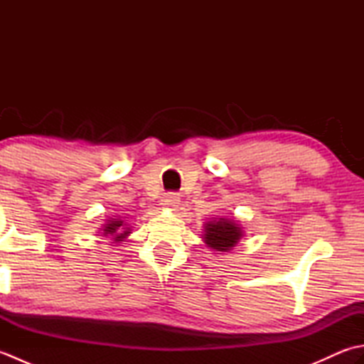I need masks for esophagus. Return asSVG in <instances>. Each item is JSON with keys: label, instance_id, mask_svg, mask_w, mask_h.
I'll list each match as a JSON object with an SVG mask.
<instances>
[{"label": "esophagus", "instance_id": "34e87169", "mask_svg": "<svg viewBox=\"0 0 364 364\" xmlns=\"http://www.w3.org/2000/svg\"><path fill=\"white\" fill-rule=\"evenodd\" d=\"M161 205L166 208H176L180 206V196L175 194V192H170V194H166L161 200Z\"/></svg>", "mask_w": 364, "mask_h": 364}]
</instances>
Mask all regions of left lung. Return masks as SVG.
Segmentation results:
<instances>
[{
	"label": "left lung",
	"instance_id": "left-lung-1",
	"mask_svg": "<svg viewBox=\"0 0 364 364\" xmlns=\"http://www.w3.org/2000/svg\"><path fill=\"white\" fill-rule=\"evenodd\" d=\"M203 242L215 252H230L242 237V228L233 219L220 218L205 223Z\"/></svg>",
	"mask_w": 364,
	"mask_h": 364
}]
</instances>
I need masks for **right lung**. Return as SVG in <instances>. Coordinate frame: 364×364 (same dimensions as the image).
Masks as SVG:
<instances>
[{"label": "right lung", "mask_w": 364, "mask_h": 364, "mask_svg": "<svg viewBox=\"0 0 364 364\" xmlns=\"http://www.w3.org/2000/svg\"><path fill=\"white\" fill-rule=\"evenodd\" d=\"M127 223L123 222L122 219H111V220H107L105 225H103V235L105 236H107V235H111L112 236V239H114V242H120V241H123V239H125L129 233H131V230L128 228V227H125Z\"/></svg>", "instance_id": "right-lung-1"}]
</instances>
